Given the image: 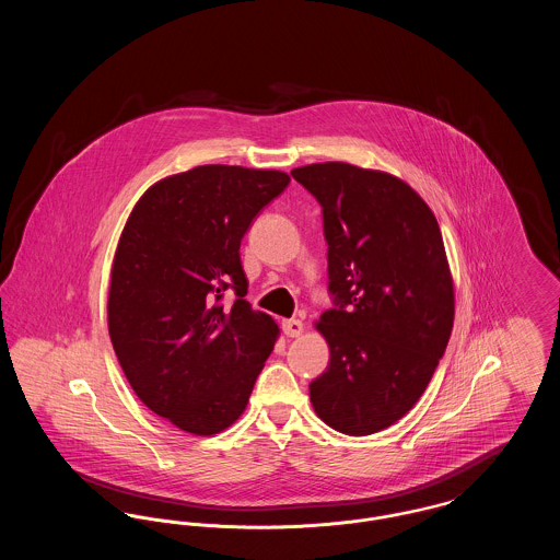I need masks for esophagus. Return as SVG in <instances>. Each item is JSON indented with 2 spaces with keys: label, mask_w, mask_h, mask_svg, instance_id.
<instances>
[{
  "label": "esophagus",
  "mask_w": 560,
  "mask_h": 560,
  "mask_svg": "<svg viewBox=\"0 0 560 560\" xmlns=\"http://www.w3.org/2000/svg\"><path fill=\"white\" fill-rule=\"evenodd\" d=\"M281 329H283V334H285L288 338H298V336H302L304 325H302V320L285 319L281 323Z\"/></svg>",
  "instance_id": "esophagus-1"
}]
</instances>
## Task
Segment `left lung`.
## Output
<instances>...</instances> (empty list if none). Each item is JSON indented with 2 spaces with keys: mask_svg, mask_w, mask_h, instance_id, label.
<instances>
[{
  "mask_svg": "<svg viewBox=\"0 0 560 560\" xmlns=\"http://www.w3.org/2000/svg\"><path fill=\"white\" fill-rule=\"evenodd\" d=\"M292 176L323 208L336 304L317 320L329 368L311 382V402L327 427L373 434L418 402L450 342L443 235L427 201L393 174L325 161Z\"/></svg>",
  "mask_w": 560,
  "mask_h": 560,
  "instance_id": "left-lung-1",
  "label": "left lung"
}]
</instances>
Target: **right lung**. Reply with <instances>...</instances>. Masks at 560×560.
Instances as JSON below:
<instances>
[{
  "label": "right lung",
  "mask_w": 560,
  "mask_h": 560,
  "mask_svg": "<svg viewBox=\"0 0 560 560\" xmlns=\"http://www.w3.org/2000/svg\"><path fill=\"white\" fill-rule=\"evenodd\" d=\"M288 185L277 170L199 165L155 183L124 226L108 336L138 399L185 432L210 436L240 420L279 338L245 300L240 247ZM226 289L233 305L221 302Z\"/></svg>",
  "instance_id": "1"
}]
</instances>
